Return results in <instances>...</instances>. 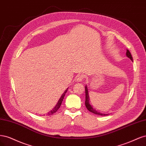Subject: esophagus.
<instances>
[{"label":"esophagus","mask_w":146,"mask_h":146,"mask_svg":"<svg viewBox=\"0 0 146 146\" xmlns=\"http://www.w3.org/2000/svg\"><path fill=\"white\" fill-rule=\"evenodd\" d=\"M84 77L83 75H82V74H79V75H78V76H76V81H78V82H82V81H83V80H84Z\"/></svg>","instance_id":"1"}]
</instances>
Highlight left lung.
Returning a JSON list of instances; mask_svg holds the SVG:
<instances>
[{"mask_svg": "<svg viewBox=\"0 0 146 146\" xmlns=\"http://www.w3.org/2000/svg\"><path fill=\"white\" fill-rule=\"evenodd\" d=\"M126 56H127V58H129V59H130V60L131 61H133V58L132 56H131V54L130 53V52L129 51V50H127V52H126ZM85 90H86V102H85V104L86 106L87 107V109L88 111H90V112L93 113H95L96 115H101V116H106L109 115V113H100L97 110H96L95 109H93V107L92 106V105L90 104V97H89V95H88V88L87 85L85 87Z\"/></svg>", "mask_w": 146, "mask_h": 146, "instance_id": "left-lung-1", "label": "left lung"}]
</instances>
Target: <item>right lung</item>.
<instances>
[{
  "label": "right lung",
  "mask_w": 146,
  "mask_h": 146,
  "mask_svg": "<svg viewBox=\"0 0 146 146\" xmlns=\"http://www.w3.org/2000/svg\"><path fill=\"white\" fill-rule=\"evenodd\" d=\"M68 89V88H67L66 90H65V91L63 93L62 96H61L60 98H59V101H58V103H57V104L56 105V106L53 108V109L52 110H51V111H50L49 112H48L46 114V115H48V116H49V115H53V113H56V111H57V110L59 109L60 106H61V104H62V101H63V100H64V96H65V93H66L67 92Z\"/></svg>",
  "instance_id": "add662e5"
}]
</instances>
